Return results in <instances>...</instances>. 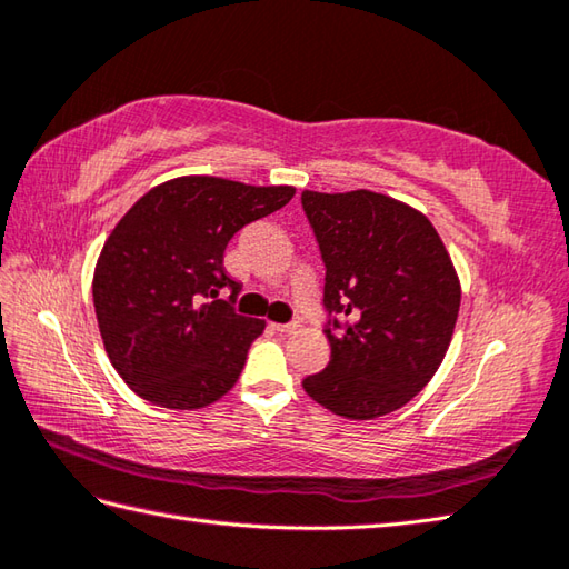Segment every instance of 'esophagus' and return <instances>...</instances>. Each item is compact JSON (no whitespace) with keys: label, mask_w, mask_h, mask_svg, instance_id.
Segmentation results:
<instances>
[{"label":"esophagus","mask_w":569,"mask_h":569,"mask_svg":"<svg viewBox=\"0 0 569 569\" xmlns=\"http://www.w3.org/2000/svg\"><path fill=\"white\" fill-rule=\"evenodd\" d=\"M271 328L276 332H283V336H293V332L298 330V322H271Z\"/></svg>","instance_id":"34e87169"}]
</instances>
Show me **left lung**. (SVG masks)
Returning <instances> with one entry per match:
<instances>
[{"label":"left lung","instance_id":"8db88e82","mask_svg":"<svg viewBox=\"0 0 569 569\" xmlns=\"http://www.w3.org/2000/svg\"><path fill=\"white\" fill-rule=\"evenodd\" d=\"M326 263L322 303L330 362L303 380L308 397L345 419L370 421L405 407L447 355L461 281L427 214L370 189L303 192Z\"/></svg>","mask_w":569,"mask_h":569}]
</instances>
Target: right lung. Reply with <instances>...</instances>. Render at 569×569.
<instances>
[{
	"mask_svg": "<svg viewBox=\"0 0 569 569\" xmlns=\"http://www.w3.org/2000/svg\"><path fill=\"white\" fill-rule=\"evenodd\" d=\"M291 184L184 174L144 192L103 243L93 306L108 360L132 392L167 409H202L237 385L266 322L219 300L224 249L241 227L286 207Z\"/></svg>",
	"mask_w": 569,
	"mask_h": 569,
	"instance_id": "add662e5",
	"label": "right lung"
}]
</instances>
